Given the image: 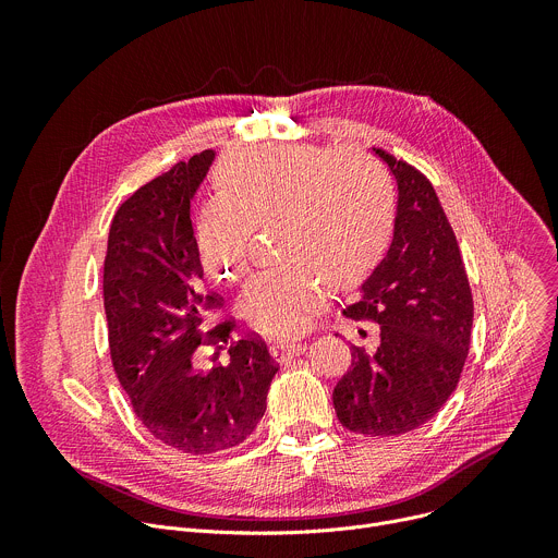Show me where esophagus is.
Wrapping results in <instances>:
<instances>
[{
    "mask_svg": "<svg viewBox=\"0 0 558 558\" xmlns=\"http://www.w3.org/2000/svg\"><path fill=\"white\" fill-rule=\"evenodd\" d=\"M304 351V344H300V342H274L271 347H269V353H271V357L276 360V362H287V360H291L293 355H300Z\"/></svg>",
    "mask_w": 558,
    "mask_h": 558,
    "instance_id": "obj_1",
    "label": "esophagus"
}]
</instances>
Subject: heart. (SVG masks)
I'll return each mask as SVG.
<instances>
[{
    "instance_id": "b5f03b06",
    "label": "heart",
    "mask_w": 558,
    "mask_h": 558,
    "mask_svg": "<svg viewBox=\"0 0 558 558\" xmlns=\"http://www.w3.org/2000/svg\"><path fill=\"white\" fill-rule=\"evenodd\" d=\"M395 227L390 179L360 149L265 145L220 170V192L198 211L196 245L216 282L243 276L256 229H274L282 258L238 295L252 329L274 338L302 333L327 298L381 263Z\"/></svg>"
}]
</instances>
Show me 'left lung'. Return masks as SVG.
Segmentation results:
<instances>
[{
  "instance_id": "8db88e82",
  "label": "left lung",
  "mask_w": 558,
  "mask_h": 558,
  "mask_svg": "<svg viewBox=\"0 0 558 558\" xmlns=\"http://www.w3.org/2000/svg\"><path fill=\"white\" fill-rule=\"evenodd\" d=\"M373 151L397 181L392 243L342 313L379 325V347H351L333 388L351 433L397 437L426 424L461 377L472 329V293L454 231L430 181L384 149Z\"/></svg>"
}]
</instances>
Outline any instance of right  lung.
<instances>
[{
    "label": "right lung",
    "instance_id": "obj_1",
    "mask_svg": "<svg viewBox=\"0 0 558 558\" xmlns=\"http://www.w3.org/2000/svg\"><path fill=\"white\" fill-rule=\"evenodd\" d=\"M214 149L138 187L114 214L104 263V306L114 373L141 424L161 444L211 454L243 444L267 411L278 373L256 336L229 344L231 320L201 329L222 298L203 291L190 205ZM228 344L229 365L203 372L201 345Z\"/></svg>",
    "mask_w": 558,
    "mask_h": 558
}]
</instances>
